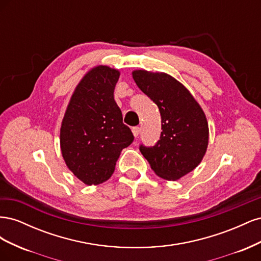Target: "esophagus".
Instances as JSON below:
<instances>
[{
  "label": "esophagus",
  "mask_w": 261,
  "mask_h": 261,
  "mask_svg": "<svg viewBox=\"0 0 261 261\" xmlns=\"http://www.w3.org/2000/svg\"><path fill=\"white\" fill-rule=\"evenodd\" d=\"M132 132H133V134H134V136L135 137H138V135H139V133H140V128L139 127H133L132 128Z\"/></svg>",
  "instance_id": "34e87169"
}]
</instances>
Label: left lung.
Returning a JSON list of instances; mask_svg holds the SVG:
<instances>
[{"label":"left lung","mask_w":261,"mask_h":261,"mask_svg":"<svg viewBox=\"0 0 261 261\" xmlns=\"http://www.w3.org/2000/svg\"><path fill=\"white\" fill-rule=\"evenodd\" d=\"M138 88L159 108L160 139L139 150L158 176L176 180L198 165L207 151L209 128L206 115L185 87L165 73L133 72Z\"/></svg>","instance_id":"1"}]
</instances>
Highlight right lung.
<instances>
[{
	"label": "right lung",
	"instance_id": "right-lung-1",
	"mask_svg": "<svg viewBox=\"0 0 261 261\" xmlns=\"http://www.w3.org/2000/svg\"><path fill=\"white\" fill-rule=\"evenodd\" d=\"M117 69L99 65L87 73L70 98L60 132L67 168L86 185H99L115 170L134 135L114 100Z\"/></svg>",
	"mask_w": 261,
	"mask_h": 261
}]
</instances>
